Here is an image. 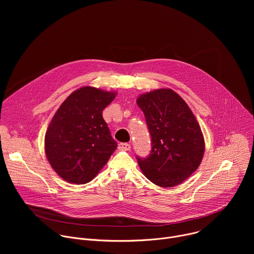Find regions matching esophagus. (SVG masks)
<instances>
[{"label":"esophagus","instance_id":"34e87169","mask_svg":"<svg viewBox=\"0 0 254 254\" xmlns=\"http://www.w3.org/2000/svg\"><path fill=\"white\" fill-rule=\"evenodd\" d=\"M119 150L121 151H129L130 150V144L127 142H121L119 143Z\"/></svg>","mask_w":254,"mask_h":254}]
</instances>
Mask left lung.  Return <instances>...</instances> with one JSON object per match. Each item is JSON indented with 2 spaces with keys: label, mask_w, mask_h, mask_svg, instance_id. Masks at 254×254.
<instances>
[{
  "label": "left lung",
  "mask_w": 254,
  "mask_h": 254,
  "mask_svg": "<svg viewBox=\"0 0 254 254\" xmlns=\"http://www.w3.org/2000/svg\"><path fill=\"white\" fill-rule=\"evenodd\" d=\"M136 103L146 118L152 152L137 163L151 182L172 188L200 166L205 152L201 127L185 100L170 88L140 94Z\"/></svg>",
  "instance_id": "left-lung-1"
}]
</instances>
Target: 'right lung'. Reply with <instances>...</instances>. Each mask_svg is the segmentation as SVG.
I'll return each instance as SVG.
<instances>
[{"label":"right lung","mask_w":254,"mask_h":254,"mask_svg":"<svg viewBox=\"0 0 254 254\" xmlns=\"http://www.w3.org/2000/svg\"><path fill=\"white\" fill-rule=\"evenodd\" d=\"M116 96V91L80 87L52 118L45 133V153L52 169L67 182H90L117 150L102 118V111Z\"/></svg>","instance_id":"1"}]
</instances>
